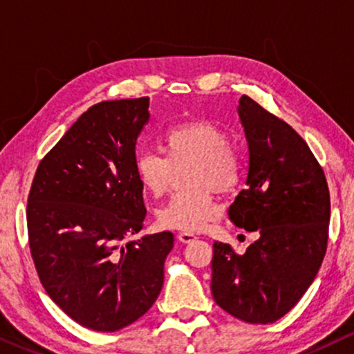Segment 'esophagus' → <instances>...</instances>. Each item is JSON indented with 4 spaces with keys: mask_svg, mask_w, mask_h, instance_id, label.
I'll return each instance as SVG.
<instances>
[{
    "mask_svg": "<svg viewBox=\"0 0 354 354\" xmlns=\"http://www.w3.org/2000/svg\"><path fill=\"white\" fill-rule=\"evenodd\" d=\"M177 239L182 241V243H192V241L196 240V235L192 234V232H180L177 235Z\"/></svg>",
    "mask_w": 354,
    "mask_h": 354,
    "instance_id": "1",
    "label": "esophagus"
}]
</instances>
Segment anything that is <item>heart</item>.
<instances>
[{
  "instance_id": "b5f03b06",
  "label": "heart",
  "mask_w": 354,
  "mask_h": 354,
  "mask_svg": "<svg viewBox=\"0 0 354 354\" xmlns=\"http://www.w3.org/2000/svg\"><path fill=\"white\" fill-rule=\"evenodd\" d=\"M161 147L166 158L159 153H137L135 176L145 192L162 196L169 190L172 167L192 162L185 183L190 190L162 206L158 211V221L167 229L200 230L219 216L212 190L230 195L243 180V164L232 148L230 135L209 120H190L167 129Z\"/></svg>"
}]
</instances>
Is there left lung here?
Returning <instances> with one entry per match:
<instances>
[{
  "instance_id": "left-lung-1",
  "label": "left lung",
  "mask_w": 354,
  "mask_h": 354,
  "mask_svg": "<svg viewBox=\"0 0 354 354\" xmlns=\"http://www.w3.org/2000/svg\"><path fill=\"white\" fill-rule=\"evenodd\" d=\"M239 115L248 142V176L229 217L259 239L243 254L214 241L211 292L240 321L270 324L299 301L317 275L327 250L330 195L317 159L287 122L246 95Z\"/></svg>"
}]
</instances>
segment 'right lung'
Instances as JSON below:
<instances>
[{
    "mask_svg": "<svg viewBox=\"0 0 354 354\" xmlns=\"http://www.w3.org/2000/svg\"><path fill=\"white\" fill-rule=\"evenodd\" d=\"M148 108V96L91 106L41 159L28 193V245L43 288L91 330L142 317L174 248L171 232L125 241L147 216L133 159Z\"/></svg>",
    "mask_w": 354,
    "mask_h": 354,
    "instance_id": "right-lung-1",
    "label": "right lung"
}]
</instances>
